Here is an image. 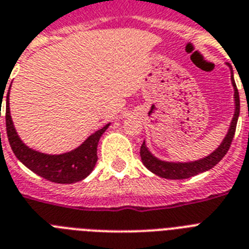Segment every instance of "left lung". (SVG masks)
<instances>
[{"instance_id":"8db88e82","label":"left lung","mask_w":249,"mask_h":249,"mask_svg":"<svg viewBox=\"0 0 249 249\" xmlns=\"http://www.w3.org/2000/svg\"><path fill=\"white\" fill-rule=\"evenodd\" d=\"M229 66L230 71H231V84L234 88V104H235V111H234V116L230 123V128L228 130V134L225 135V138L223 139V142L220 143V145L210 153L209 156L203 157L201 160H196V161H189V162H169V161H162V160L157 159L149 152V149L147 148L145 142H143L142 147H141V159L142 162L149 171H152L153 174H156L159 177L165 178V179H187V178L195 177L198 174L205 173V171L210 170L213 166H216L217 163L223 160L226 152L229 151L231 141L235 134L236 123H238V118H239L240 111V104H239V92L236 89L235 80L233 76V68L230 64H226Z\"/></svg>"}]
</instances>
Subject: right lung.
Returning a JSON list of instances; mask_svg holds the SVG:
<instances>
[{
	"instance_id": "add662e5",
	"label": "right lung",
	"mask_w": 249,
	"mask_h": 249,
	"mask_svg": "<svg viewBox=\"0 0 249 249\" xmlns=\"http://www.w3.org/2000/svg\"><path fill=\"white\" fill-rule=\"evenodd\" d=\"M11 88V86H10ZM10 90V89H9ZM5 93V92H2ZM10 93L6 96V131L10 145L15 156L23 162L29 170L50 181L58 184H71L86 179L96 166L97 145L106 129L110 124L93 133L82 144L70 152L61 155H47L29 148L20 139L14 126L13 119L10 115ZM3 98V94H1Z\"/></svg>"
}]
</instances>
